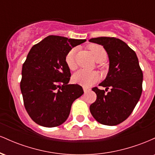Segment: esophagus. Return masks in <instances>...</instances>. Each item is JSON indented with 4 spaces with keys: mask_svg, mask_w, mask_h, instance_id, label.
I'll return each instance as SVG.
<instances>
[{
    "mask_svg": "<svg viewBox=\"0 0 155 155\" xmlns=\"http://www.w3.org/2000/svg\"><path fill=\"white\" fill-rule=\"evenodd\" d=\"M83 90H84V93H87V92L88 91H90V89H88V88H86V87H83Z\"/></svg>",
    "mask_w": 155,
    "mask_h": 155,
    "instance_id": "1",
    "label": "esophagus"
}]
</instances>
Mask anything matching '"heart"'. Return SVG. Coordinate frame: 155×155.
I'll list each match as a JSON object with an SVG mask.
<instances>
[{"mask_svg":"<svg viewBox=\"0 0 155 155\" xmlns=\"http://www.w3.org/2000/svg\"><path fill=\"white\" fill-rule=\"evenodd\" d=\"M89 49L96 62L100 61V60L104 61L107 58V52L102 46L98 45V44H92L89 47ZM76 48H73L67 53L65 58V63L68 68L71 70H73L76 67ZM99 78L100 76L97 72L81 69L74 74L72 79L74 83L79 84L84 87H90L98 81Z\"/></svg>","mask_w":155,"mask_h":155,"instance_id":"obj_1","label":"heart"}]
</instances>
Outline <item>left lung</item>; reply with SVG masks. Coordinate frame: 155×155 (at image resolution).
Instances as JSON below:
<instances>
[{
  "instance_id": "8db88e82",
  "label": "left lung",
  "mask_w": 155,
  "mask_h": 155,
  "mask_svg": "<svg viewBox=\"0 0 155 155\" xmlns=\"http://www.w3.org/2000/svg\"><path fill=\"white\" fill-rule=\"evenodd\" d=\"M90 41L104 46L109 58V71L106 79L92 89L97 99L90 106L92 117L101 124L117 125L131 114L142 92L143 72L134 51L114 37H97ZM109 88L111 91L105 92Z\"/></svg>"
}]
</instances>
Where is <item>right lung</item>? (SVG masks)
<instances>
[{
  "label": "right lung",
  "mask_w": 155,
  "mask_h": 155,
  "mask_svg": "<svg viewBox=\"0 0 155 155\" xmlns=\"http://www.w3.org/2000/svg\"><path fill=\"white\" fill-rule=\"evenodd\" d=\"M86 39L49 35L35 44L22 65L20 89L27 112L35 123L47 127L67 120L72 104L83 95L79 84H68L70 69L65 58Z\"/></svg>",
  "instance_id": "add662e5"
}]
</instances>
